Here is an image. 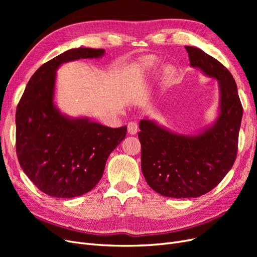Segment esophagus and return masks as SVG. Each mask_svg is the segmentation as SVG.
Listing matches in <instances>:
<instances>
[{"label":"esophagus","instance_id":"1","mask_svg":"<svg viewBox=\"0 0 257 257\" xmlns=\"http://www.w3.org/2000/svg\"><path fill=\"white\" fill-rule=\"evenodd\" d=\"M127 131L131 135H135L138 131V124L136 121H131L127 123Z\"/></svg>","mask_w":257,"mask_h":257}]
</instances>
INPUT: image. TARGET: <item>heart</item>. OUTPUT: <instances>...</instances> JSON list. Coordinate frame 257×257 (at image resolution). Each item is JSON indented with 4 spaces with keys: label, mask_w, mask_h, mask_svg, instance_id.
<instances>
[{
    "label": "heart",
    "mask_w": 257,
    "mask_h": 257,
    "mask_svg": "<svg viewBox=\"0 0 257 257\" xmlns=\"http://www.w3.org/2000/svg\"><path fill=\"white\" fill-rule=\"evenodd\" d=\"M154 65H155V61L152 58H145L141 62V66L145 69L152 68V67H154ZM168 74H169V72L167 71V75Z\"/></svg>",
    "instance_id": "obj_1"
}]
</instances>
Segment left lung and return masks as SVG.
<instances>
[{"label":"left lung","instance_id":"8db88e82","mask_svg":"<svg viewBox=\"0 0 257 257\" xmlns=\"http://www.w3.org/2000/svg\"><path fill=\"white\" fill-rule=\"evenodd\" d=\"M191 65L219 81L220 115L197 136L172 133L150 120L139 122L142 172L150 188L166 197H199L214 189L234 165L242 105L228 69L203 50L185 46Z\"/></svg>","mask_w":257,"mask_h":257}]
</instances>
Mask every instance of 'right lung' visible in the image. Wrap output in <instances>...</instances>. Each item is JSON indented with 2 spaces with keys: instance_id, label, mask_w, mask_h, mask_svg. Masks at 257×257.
<instances>
[{
  "instance_id": "right-lung-1",
  "label": "right lung",
  "mask_w": 257,
  "mask_h": 257,
  "mask_svg": "<svg viewBox=\"0 0 257 257\" xmlns=\"http://www.w3.org/2000/svg\"><path fill=\"white\" fill-rule=\"evenodd\" d=\"M104 49L67 50L46 62L31 77L16 110V152L23 172L52 197L88 193L103 176L106 161L126 136L89 119H69L53 104L58 67L68 61L99 58Z\"/></svg>"
}]
</instances>
